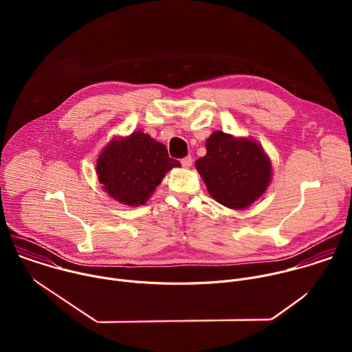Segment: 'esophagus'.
I'll use <instances>...</instances> for the list:
<instances>
[{
    "mask_svg": "<svg viewBox=\"0 0 352 352\" xmlns=\"http://www.w3.org/2000/svg\"><path fill=\"white\" fill-rule=\"evenodd\" d=\"M192 163H193V159L190 156H186L181 160V164L185 167V168H190L192 167Z\"/></svg>",
    "mask_w": 352,
    "mask_h": 352,
    "instance_id": "obj_1",
    "label": "esophagus"
}]
</instances>
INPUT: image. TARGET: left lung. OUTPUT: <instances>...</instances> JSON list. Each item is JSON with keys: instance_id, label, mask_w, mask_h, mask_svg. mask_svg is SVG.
Listing matches in <instances>:
<instances>
[{"instance_id": "left-lung-1", "label": "left lung", "mask_w": 352, "mask_h": 352, "mask_svg": "<svg viewBox=\"0 0 352 352\" xmlns=\"http://www.w3.org/2000/svg\"><path fill=\"white\" fill-rule=\"evenodd\" d=\"M206 152L195 167L220 205L246 209L269 188L272 160L255 139L214 131L206 140Z\"/></svg>"}]
</instances>
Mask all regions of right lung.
Segmentation results:
<instances>
[{"mask_svg":"<svg viewBox=\"0 0 352 352\" xmlns=\"http://www.w3.org/2000/svg\"><path fill=\"white\" fill-rule=\"evenodd\" d=\"M181 167L167 147L143 131L114 136L98 155L96 173L103 189L125 206L144 205L166 174Z\"/></svg>","mask_w":352,"mask_h":352,"instance_id":"1","label":"right lung"}]
</instances>
